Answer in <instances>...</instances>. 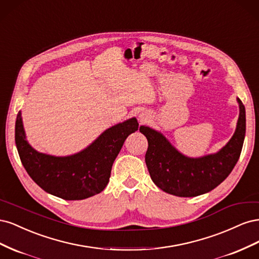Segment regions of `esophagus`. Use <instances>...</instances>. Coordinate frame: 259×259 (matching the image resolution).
Returning <instances> with one entry per match:
<instances>
[{
    "label": "esophagus",
    "mask_w": 259,
    "mask_h": 259,
    "mask_svg": "<svg viewBox=\"0 0 259 259\" xmlns=\"http://www.w3.org/2000/svg\"><path fill=\"white\" fill-rule=\"evenodd\" d=\"M140 120H142V121H145L146 119H145V117H144L143 115H140Z\"/></svg>",
    "instance_id": "1"
}]
</instances>
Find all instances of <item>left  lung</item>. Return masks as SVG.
<instances>
[{"label":"left lung","instance_id":"1","mask_svg":"<svg viewBox=\"0 0 259 259\" xmlns=\"http://www.w3.org/2000/svg\"><path fill=\"white\" fill-rule=\"evenodd\" d=\"M240 114L233 136L217 153L188 158L161 133L140 126L147 137L146 164L152 182L161 190L177 197H197L213 190L231 173L242 151L245 137V108L238 98Z\"/></svg>","mask_w":259,"mask_h":259}]
</instances>
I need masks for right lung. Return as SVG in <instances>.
I'll return each mask as SVG.
<instances>
[{
    "instance_id": "right-lung-1",
    "label": "right lung",
    "mask_w": 259,
    "mask_h": 259,
    "mask_svg": "<svg viewBox=\"0 0 259 259\" xmlns=\"http://www.w3.org/2000/svg\"><path fill=\"white\" fill-rule=\"evenodd\" d=\"M138 130L136 117L106 130L84 150L68 156L40 153L26 140L21 112L15 126V142L23 167L33 182L55 197L83 200L103 191L112 164L128 135Z\"/></svg>"
}]
</instances>
